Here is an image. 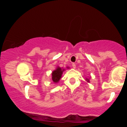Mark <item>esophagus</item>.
I'll return each instance as SVG.
<instances>
[{"label": "esophagus", "instance_id": "esophagus-1", "mask_svg": "<svg viewBox=\"0 0 127 127\" xmlns=\"http://www.w3.org/2000/svg\"><path fill=\"white\" fill-rule=\"evenodd\" d=\"M72 67H73L74 69H76V64H75L74 63H73V64H72Z\"/></svg>", "mask_w": 127, "mask_h": 127}]
</instances>
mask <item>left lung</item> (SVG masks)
Listing matches in <instances>:
<instances>
[{
    "label": "left lung",
    "mask_w": 127,
    "mask_h": 127,
    "mask_svg": "<svg viewBox=\"0 0 127 127\" xmlns=\"http://www.w3.org/2000/svg\"><path fill=\"white\" fill-rule=\"evenodd\" d=\"M86 81H87V82H88V83H89V82H90V80L88 79V78H86Z\"/></svg>",
    "instance_id": "8db88e82"
}]
</instances>
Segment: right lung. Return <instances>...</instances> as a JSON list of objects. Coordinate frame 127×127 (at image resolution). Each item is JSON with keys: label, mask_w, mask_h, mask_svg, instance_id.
Segmentation results:
<instances>
[{"label": "right lung", "mask_w": 127, "mask_h": 127, "mask_svg": "<svg viewBox=\"0 0 127 127\" xmlns=\"http://www.w3.org/2000/svg\"><path fill=\"white\" fill-rule=\"evenodd\" d=\"M69 69V67H67ZM64 69H62L61 67H57V69L53 70L52 72V80L55 83H57L60 79H61L62 75L63 74V72L64 71Z\"/></svg>", "instance_id": "add662e5"}]
</instances>
